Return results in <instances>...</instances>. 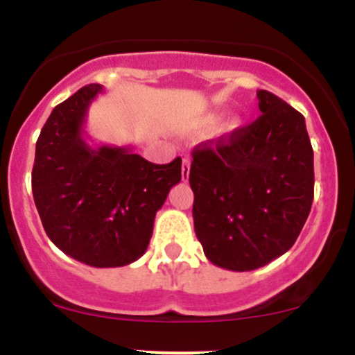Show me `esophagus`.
I'll use <instances>...</instances> for the list:
<instances>
[{
  "label": "esophagus",
  "mask_w": 355,
  "mask_h": 355,
  "mask_svg": "<svg viewBox=\"0 0 355 355\" xmlns=\"http://www.w3.org/2000/svg\"><path fill=\"white\" fill-rule=\"evenodd\" d=\"M189 173H191V157L185 156L184 159H182V178L187 180Z\"/></svg>",
  "instance_id": "34e87169"
}]
</instances>
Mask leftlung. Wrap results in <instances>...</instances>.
Here are the masks:
<instances>
[{"instance_id": "obj_1", "label": "left lung", "mask_w": 355, "mask_h": 355, "mask_svg": "<svg viewBox=\"0 0 355 355\" xmlns=\"http://www.w3.org/2000/svg\"><path fill=\"white\" fill-rule=\"evenodd\" d=\"M261 116L192 151L194 230L207 259L232 271L271 263L295 244L314 198L304 116L257 91Z\"/></svg>"}]
</instances>
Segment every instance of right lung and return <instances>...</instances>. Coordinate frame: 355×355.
<instances>
[{
  "mask_svg": "<svg viewBox=\"0 0 355 355\" xmlns=\"http://www.w3.org/2000/svg\"><path fill=\"white\" fill-rule=\"evenodd\" d=\"M99 84L78 89L49 114L35 142L32 194L49 241L80 263L116 268L148 249L157 209L182 178V159L155 164L132 148L84 139Z\"/></svg>",
  "mask_w": 355,
  "mask_h": 355,
  "instance_id": "add662e5",
  "label": "right lung"
}]
</instances>
